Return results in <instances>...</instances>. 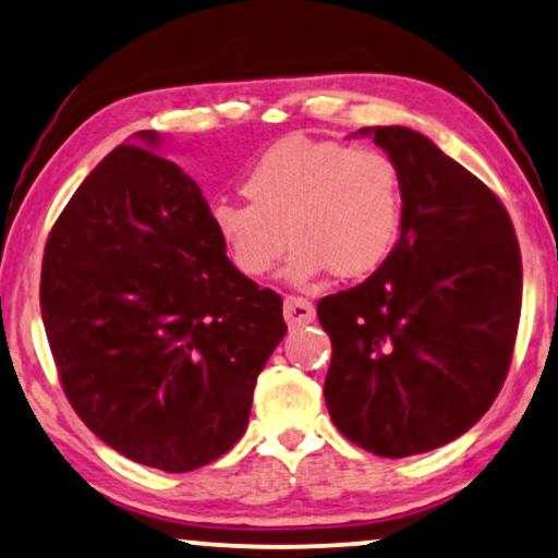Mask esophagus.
Segmentation results:
<instances>
[{"label":"esophagus","instance_id":"1","mask_svg":"<svg viewBox=\"0 0 558 558\" xmlns=\"http://www.w3.org/2000/svg\"><path fill=\"white\" fill-rule=\"evenodd\" d=\"M283 316L291 326H303L311 324L316 318V308L311 306L306 299H295V295H288L283 303Z\"/></svg>","mask_w":558,"mask_h":558}]
</instances>
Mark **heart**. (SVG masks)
Segmentation results:
<instances>
[{
	"label": "heart",
	"mask_w": 558,
	"mask_h": 558,
	"mask_svg": "<svg viewBox=\"0 0 558 558\" xmlns=\"http://www.w3.org/2000/svg\"><path fill=\"white\" fill-rule=\"evenodd\" d=\"M242 193L250 204L217 202L209 225L234 270L252 280L272 272L288 240L295 250L286 275L295 286L326 272L367 278L403 229V178L375 147L286 137L247 168Z\"/></svg>",
	"instance_id": "heart-1"
}]
</instances>
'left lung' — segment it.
Segmentation results:
<instances>
[{"instance_id":"1","label":"left lung","mask_w":558,"mask_h":558,"mask_svg":"<svg viewBox=\"0 0 558 558\" xmlns=\"http://www.w3.org/2000/svg\"><path fill=\"white\" fill-rule=\"evenodd\" d=\"M403 178V229L365 283L318 301L324 383L341 434L377 457L439 449L470 430L508 377L523 301L500 198L421 132L365 128Z\"/></svg>"}]
</instances>
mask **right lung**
Masks as SVG:
<instances>
[{
  "mask_svg": "<svg viewBox=\"0 0 558 558\" xmlns=\"http://www.w3.org/2000/svg\"><path fill=\"white\" fill-rule=\"evenodd\" d=\"M117 145L50 229L40 311L78 418L132 462L211 464L242 439L283 299L229 263L153 130Z\"/></svg>",
  "mask_w": 558,
  "mask_h": 558,
  "instance_id": "1",
  "label": "right lung"
}]
</instances>
